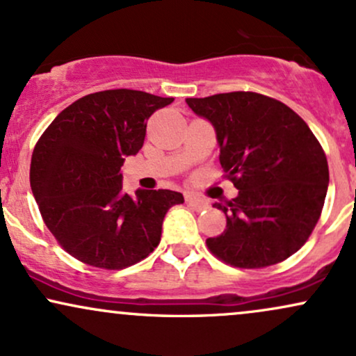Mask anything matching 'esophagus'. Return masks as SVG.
Returning a JSON list of instances; mask_svg holds the SVG:
<instances>
[{"label":"esophagus","mask_w":356,"mask_h":356,"mask_svg":"<svg viewBox=\"0 0 356 356\" xmlns=\"http://www.w3.org/2000/svg\"><path fill=\"white\" fill-rule=\"evenodd\" d=\"M186 202L189 204L191 207H194L195 211H204L209 207V202H207L206 199L201 197V195H197V194H192V192H187L186 194Z\"/></svg>","instance_id":"obj_1"}]
</instances>
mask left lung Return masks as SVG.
Listing matches in <instances>:
<instances>
[{"label":"left lung","mask_w":356,"mask_h":356,"mask_svg":"<svg viewBox=\"0 0 356 356\" xmlns=\"http://www.w3.org/2000/svg\"><path fill=\"white\" fill-rule=\"evenodd\" d=\"M211 122L219 162L239 191L226 204V229L206 239L216 257L234 268L273 266L295 254L316 226L328 191L323 147L306 122L283 102L256 92L187 99Z\"/></svg>","instance_id":"obj_1"}]
</instances>
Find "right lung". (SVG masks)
<instances>
[{"mask_svg": "<svg viewBox=\"0 0 356 356\" xmlns=\"http://www.w3.org/2000/svg\"><path fill=\"white\" fill-rule=\"evenodd\" d=\"M174 99L140 90L90 93L56 115L36 142L30 184L47 227L68 254L100 269H124L161 243L181 192H122L120 167L144 145L147 120Z\"/></svg>", "mask_w": 356, "mask_h": 356, "instance_id": "obj_1", "label": "right lung"}]
</instances>
